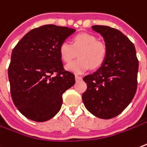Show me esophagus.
Listing matches in <instances>:
<instances>
[{
    "mask_svg": "<svg viewBox=\"0 0 147 147\" xmlns=\"http://www.w3.org/2000/svg\"><path fill=\"white\" fill-rule=\"evenodd\" d=\"M82 79V78L79 76H76V81H81Z\"/></svg>",
    "mask_w": 147,
    "mask_h": 147,
    "instance_id": "esophagus-1",
    "label": "esophagus"
}]
</instances>
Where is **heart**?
<instances>
[{
  "label": "heart",
  "mask_w": 147,
  "mask_h": 147,
  "mask_svg": "<svg viewBox=\"0 0 147 147\" xmlns=\"http://www.w3.org/2000/svg\"><path fill=\"white\" fill-rule=\"evenodd\" d=\"M60 57L64 62L71 61L78 53V59L69 63L66 69L76 74H82L88 69H96L103 63L106 57L105 45L97 41L93 35L81 33L76 35L71 44L67 41L63 42L59 47Z\"/></svg>",
  "instance_id": "1"
}]
</instances>
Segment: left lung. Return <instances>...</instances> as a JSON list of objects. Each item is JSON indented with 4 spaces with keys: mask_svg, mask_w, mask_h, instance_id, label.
Here are the masks:
<instances>
[{
    "mask_svg": "<svg viewBox=\"0 0 147 147\" xmlns=\"http://www.w3.org/2000/svg\"><path fill=\"white\" fill-rule=\"evenodd\" d=\"M92 29L104 38L107 53L102 66L83 78L87 88L82 100L94 116L111 119L122 113L134 98L138 60L134 44L122 32L104 25L92 26Z\"/></svg>",
    "mask_w": 147,
    "mask_h": 147,
    "instance_id": "8db88e82",
    "label": "left lung"
}]
</instances>
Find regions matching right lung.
<instances>
[{
	"label": "right lung",
	"instance_id": "obj_1",
	"mask_svg": "<svg viewBox=\"0 0 147 147\" xmlns=\"http://www.w3.org/2000/svg\"><path fill=\"white\" fill-rule=\"evenodd\" d=\"M76 30L55 24L34 28L13 49L8 68L10 93L17 109L36 122L58 113L62 96L75 83V75L64 69L60 44Z\"/></svg>",
	"mask_w": 147,
	"mask_h": 147
}]
</instances>
